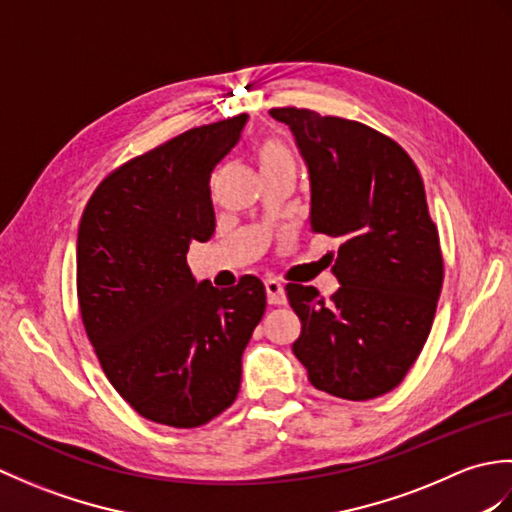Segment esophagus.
Here are the masks:
<instances>
[{"mask_svg":"<svg viewBox=\"0 0 512 512\" xmlns=\"http://www.w3.org/2000/svg\"><path fill=\"white\" fill-rule=\"evenodd\" d=\"M264 286H266V297H268L270 306H284V303H286L284 286H281L277 279H266Z\"/></svg>","mask_w":512,"mask_h":512,"instance_id":"1","label":"esophagus"}]
</instances>
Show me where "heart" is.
I'll use <instances>...</instances> for the list:
<instances>
[{"instance_id":"obj_1","label":"heart","mask_w":512,"mask_h":512,"mask_svg":"<svg viewBox=\"0 0 512 512\" xmlns=\"http://www.w3.org/2000/svg\"><path fill=\"white\" fill-rule=\"evenodd\" d=\"M259 165H262V171L275 167H295V156L281 140L268 138L259 147Z\"/></svg>"}]
</instances>
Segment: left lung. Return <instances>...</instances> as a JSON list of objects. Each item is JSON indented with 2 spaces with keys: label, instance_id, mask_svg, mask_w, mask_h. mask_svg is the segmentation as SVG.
Wrapping results in <instances>:
<instances>
[{
  "label": "left lung",
  "instance_id": "obj_1",
  "mask_svg": "<svg viewBox=\"0 0 512 512\" xmlns=\"http://www.w3.org/2000/svg\"><path fill=\"white\" fill-rule=\"evenodd\" d=\"M310 173V231L339 237L330 301L288 284L301 321L292 352L310 383L345 400L400 385L431 332L442 253L420 173L394 140L363 123L277 107Z\"/></svg>",
  "mask_w": 512,
  "mask_h": 512
}]
</instances>
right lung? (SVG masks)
Returning a JSON list of instances; mask_svg holds the SVG:
<instances>
[{
    "mask_svg": "<svg viewBox=\"0 0 512 512\" xmlns=\"http://www.w3.org/2000/svg\"><path fill=\"white\" fill-rule=\"evenodd\" d=\"M248 114L193 127L110 173L85 206L76 292L105 376L140 416L191 429L233 405L242 354L266 310L253 275L198 281L189 246L215 231L211 173Z\"/></svg>",
    "mask_w": 512,
    "mask_h": 512,
    "instance_id": "add662e5",
    "label": "right lung"
}]
</instances>
